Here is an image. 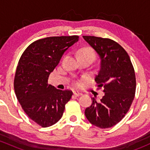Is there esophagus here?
<instances>
[{"instance_id": "esophagus-1", "label": "esophagus", "mask_w": 150, "mask_h": 150, "mask_svg": "<svg viewBox=\"0 0 150 150\" xmlns=\"http://www.w3.org/2000/svg\"><path fill=\"white\" fill-rule=\"evenodd\" d=\"M73 94L75 95V96H81V95H82V93H80V92L74 91V92H73Z\"/></svg>"}]
</instances>
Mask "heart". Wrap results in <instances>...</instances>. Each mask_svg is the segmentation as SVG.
I'll return each mask as SVG.
<instances>
[{
    "instance_id": "obj_1",
    "label": "heart",
    "mask_w": 150,
    "mask_h": 150,
    "mask_svg": "<svg viewBox=\"0 0 150 150\" xmlns=\"http://www.w3.org/2000/svg\"><path fill=\"white\" fill-rule=\"evenodd\" d=\"M83 55L91 56V57H93H93H94V54H93V51L90 49H83L82 50V51H80L79 55H83Z\"/></svg>"
}]
</instances>
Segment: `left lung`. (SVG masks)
Masks as SVG:
<instances>
[{"mask_svg":"<svg viewBox=\"0 0 150 150\" xmlns=\"http://www.w3.org/2000/svg\"><path fill=\"white\" fill-rule=\"evenodd\" d=\"M99 57V70L95 81L104 95L85 110L86 118L101 128H111L125 117L136 91V76L130 57L121 46L108 38L83 36Z\"/></svg>","mask_w":150,"mask_h":150,"instance_id":"left-lung-1","label":"left lung"}]
</instances>
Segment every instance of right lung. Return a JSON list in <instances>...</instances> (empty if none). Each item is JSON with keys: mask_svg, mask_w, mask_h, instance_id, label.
Listing matches in <instances>:
<instances>
[{"mask_svg": "<svg viewBox=\"0 0 150 150\" xmlns=\"http://www.w3.org/2000/svg\"><path fill=\"white\" fill-rule=\"evenodd\" d=\"M78 40L76 35L40 39L20 57L14 78L15 93L28 117L40 126L58 122L71 99L72 91L56 88L48 84V80L64 52Z\"/></svg>", "mask_w": 150, "mask_h": 150, "instance_id": "add662e5", "label": "right lung"}]
</instances>
